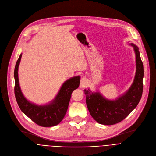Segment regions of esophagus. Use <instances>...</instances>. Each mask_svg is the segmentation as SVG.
Instances as JSON below:
<instances>
[{
	"label": "esophagus",
	"instance_id": "obj_1",
	"mask_svg": "<svg viewBox=\"0 0 156 156\" xmlns=\"http://www.w3.org/2000/svg\"><path fill=\"white\" fill-rule=\"evenodd\" d=\"M87 85H88V82H87V78L85 77H83L80 80V87L83 88L85 87H87Z\"/></svg>",
	"mask_w": 156,
	"mask_h": 156
}]
</instances>
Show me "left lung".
<instances>
[{
  "instance_id": "left-lung-1",
  "label": "left lung",
  "mask_w": 156,
  "mask_h": 156,
  "mask_svg": "<svg viewBox=\"0 0 156 156\" xmlns=\"http://www.w3.org/2000/svg\"><path fill=\"white\" fill-rule=\"evenodd\" d=\"M136 56V73L134 81L123 95L116 100H108L100 92H93L85 89L86 103L92 118L100 124L112 125L121 122L127 117L140 102L143 92L144 66L137 46L133 43Z\"/></svg>"
}]
</instances>
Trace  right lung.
Segmentation results:
<instances>
[{
    "label": "right lung",
    "instance_id": "obj_1",
    "mask_svg": "<svg viewBox=\"0 0 156 156\" xmlns=\"http://www.w3.org/2000/svg\"><path fill=\"white\" fill-rule=\"evenodd\" d=\"M20 54L14 69V94L21 111L38 125L51 127L58 125L63 119L68 108L72 92L80 85V76L72 77L62 84L61 89L50 103L38 105L29 102L23 95L19 83L18 68L21 59Z\"/></svg>",
    "mask_w": 156,
    "mask_h": 156
}]
</instances>
